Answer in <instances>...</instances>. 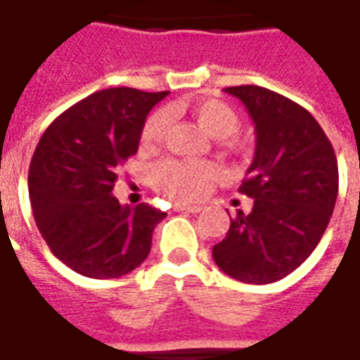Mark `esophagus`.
I'll use <instances>...</instances> for the list:
<instances>
[{"mask_svg": "<svg viewBox=\"0 0 360 360\" xmlns=\"http://www.w3.org/2000/svg\"><path fill=\"white\" fill-rule=\"evenodd\" d=\"M175 210L185 212V214H198L202 208H200V206H187V204H179V206H175Z\"/></svg>", "mask_w": 360, "mask_h": 360, "instance_id": "34e87169", "label": "esophagus"}]
</instances>
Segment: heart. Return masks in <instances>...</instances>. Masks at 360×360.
Instances as JSON below:
<instances>
[{"mask_svg": "<svg viewBox=\"0 0 360 360\" xmlns=\"http://www.w3.org/2000/svg\"><path fill=\"white\" fill-rule=\"evenodd\" d=\"M185 110H191L193 117L204 133L210 134L212 139H221L219 142L227 150L243 148V142L237 136H231L241 125V117L229 103L221 100H202ZM165 129H167V115L164 111H154L142 127V144L148 148L160 144V141L164 139ZM214 179H216V167L206 162L164 160L154 165L150 173V181L158 193L177 202L198 200L208 191Z\"/></svg>", "mask_w": 360, "mask_h": 360, "instance_id": "obj_1", "label": "heart"}]
</instances>
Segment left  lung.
Segmentation results:
<instances>
[{
	"label": "left lung",
	"mask_w": 360,
	"mask_h": 360,
	"mask_svg": "<svg viewBox=\"0 0 360 360\" xmlns=\"http://www.w3.org/2000/svg\"><path fill=\"white\" fill-rule=\"evenodd\" d=\"M224 90L255 123L257 150L239 187L255 202L249 214L237 210L212 257L229 278L262 285L316 249L338 198V160L316 119L293 100L255 84Z\"/></svg>",
	"instance_id": "obj_1"
}]
</instances>
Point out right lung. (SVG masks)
<instances>
[{
  "mask_svg": "<svg viewBox=\"0 0 360 360\" xmlns=\"http://www.w3.org/2000/svg\"><path fill=\"white\" fill-rule=\"evenodd\" d=\"M167 92L100 90L51 123L34 150L28 195L56 257L81 276L121 278L146 260L165 212L119 204V165L136 154L150 110Z\"/></svg>",
  "mask_w": 360,
  "mask_h": 360,
  "instance_id": "add662e5",
  "label": "right lung"
}]
</instances>
